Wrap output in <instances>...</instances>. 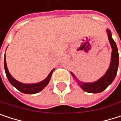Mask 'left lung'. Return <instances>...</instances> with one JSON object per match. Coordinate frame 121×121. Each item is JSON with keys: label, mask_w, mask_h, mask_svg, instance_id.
I'll return each instance as SVG.
<instances>
[{"label": "left lung", "mask_w": 121, "mask_h": 121, "mask_svg": "<svg viewBox=\"0 0 121 121\" xmlns=\"http://www.w3.org/2000/svg\"><path fill=\"white\" fill-rule=\"evenodd\" d=\"M106 33L108 34V38L109 40V43L111 44L112 52H111V63L109 65V68L106 72V73L98 80L93 82H83L80 81L75 75L70 72L71 75L74 78V79L78 82V85L80 87L86 92L89 93H100L104 90H105L114 80L118 68V61H119V56L118 48L116 46V42L112 38L111 32L108 29L106 30Z\"/></svg>", "instance_id": "obj_1"}]
</instances>
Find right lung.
I'll list each match as a JSON object with an SVG mask.
<instances>
[{
  "label": "right lung",
  "mask_w": 121,
  "mask_h": 121,
  "mask_svg": "<svg viewBox=\"0 0 121 121\" xmlns=\"http://www.w3.org/2000/svg\"><path fill=\"white\" fill-rule=\"evenodd\" d=\"M4 67H5L6 76H7L9 82H10V84L13 87H15L17 90H18L20 91H21L22 93H25V94H30L38 93V92L41 91L42 90H43L47 86L48 82H50L52 73H53V70H55V69H53L51 71V73L48 74V75L46 77V78L44 79L43 80L39 82L34 83V84H25V83H22V82H20L16 80L14 78H13V76L9 73L8 67H7L5 55V57H4Z\"/></svg>",
  "instance_id": "1"
}]
</instances>
